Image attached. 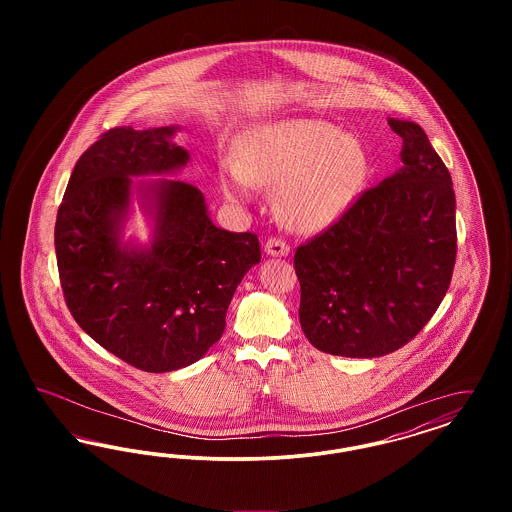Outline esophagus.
Wrapping results in <instances>:
<instances>
[{
    "label": "esophagus",
    "mask_w": 512,
    "mask_h": 512,
    "mask_svg": "<svg viewBox=\"0 0 512 512\" xmlns=\"http://www.w3.org/2000/svg\"><path fill=\"white\" fill-rule=\"evenodd\" d=\"M265 251H267V255H270V257H288L290 245L282 242V240L270 238V240H267V244H265Z\"/></svg>",
    "instance_id": "1"
}]
</instances>
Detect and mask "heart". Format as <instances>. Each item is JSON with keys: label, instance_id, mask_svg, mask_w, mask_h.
Instances as JSON below:
<instances>
[{"label": "heart", "instance_id": "heart-1", "mask_svg": "<svg viewBox=\"0 0 512 512\" xmlns=\"http://www.w3.org/2000/svg\"><path fill=\"white\" fill-rule=\"evenodd\" d=\"M240 161L220 165V190L249 203L253 186L274 188V211L295 232H320L359 201L370 180V155L351 132L318 119H284L249 130Z\"/></svg>", "mask_w": 512, "mask_h": 512}]
</instances>
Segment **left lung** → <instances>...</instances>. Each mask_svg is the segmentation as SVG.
Returning a JSON list of instances; mask_svg holds the SVG:
<instances>
[{
    "mask_svg": "<svg viewBox=\"0 0 512 512\" xmlns=\"http://www.w3.org/2000/svg\"><path fill=\"white\" fill-rule=\"evenodd\" d=\"M388 124L403 138V167L295 251L301 328L330 355L372 359L397 351L426 326L451 284V174L416 122L390 117Z\"/></svg>",
    "mask_w": 512,
    "mask_h": 512,
    "instance_id": "8db88e82",
    "label": "left lung"
}]
</instances>
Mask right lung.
<instances>
[{
  "mask_svg": "<svg viewBox=\"0 0 512 512\" xmlns=\"http://www.w3.org/2000/svg\"><path fill=\"white\" fill-rule=\"evenodd\" d=\"M180 126L105 132L74 165L55 222V255L78 326L146 372L194 365L226 328L245 272L261 261L255 234L222 230L203 194L165 178L190 163ZM136 200L150 224L125 236Z\"/></svg>",
  "mask_w": 512,
  "mask_h": 512,
  "instance_id": "right-lung-1",
  "label": "right lung"
}]
</instances>
